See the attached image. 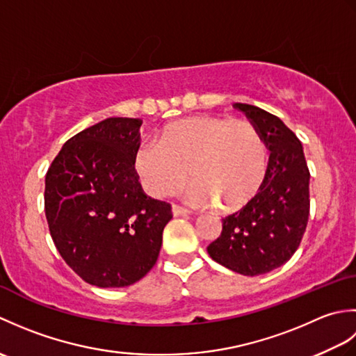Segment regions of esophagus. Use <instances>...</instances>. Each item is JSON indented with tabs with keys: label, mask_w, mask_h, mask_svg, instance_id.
Instances as JSON below:
<instances>
[{
	"label": "esophagus",
	"mask_w": 356,
	"mask_h": 356,
	"mask_svg": "<svg viewBox=\"0 0 356 356\" xmlns=\"http://www.w3.org/2000/svg\"><path fill=\"white\" fill-rule=\"evenodd\" d=\"M171 211H172V216H174V217H179V216H188V214H190V211H188L186 208L179 207V205H172V207H171Z\"/></svg>",
	"instance_id": "esophagus-1"
}]
</instances>
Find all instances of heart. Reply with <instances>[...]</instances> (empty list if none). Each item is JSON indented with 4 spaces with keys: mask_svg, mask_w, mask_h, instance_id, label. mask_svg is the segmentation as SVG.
Here are the masks:
<instances>
[{
    "mask_svg": "<svg viewBox=\"0 0 356 356\" xmlns=\"http://www.w3.org/2000/svg\"><path fill=\"white\" fill-rule=\"evenodd\" d=\"M134 168L143 188L156 195L182 186L191 172L193 199L231 213L251 202L268 171V148L246 120L191 116L163 127L159 142L136 149Z\"/></svg>",
    "mask_w": 356,
    "mask_h": 356,
    "instance_id": "heart-1",
    "label": "heart"
}]
</instances>
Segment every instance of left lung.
<instances>
[{
    "label": "left lung",
    "mask_w": 356,
    "mask_h": 356,
    "mask_svg": "<svg viewBox=\"0 0 356 356\" xmlns=\"http://www.w3.org/2000/svg\"><path fill=\"white\" fill-rule=\"evenodd\" d=\"M260 131L269 163L259 194L222 220V234L208 246L214 261L254 277L277 269L300 246L309 218V168L303 145L283 120L255 105L234 104Z\"/></svg>",
    "instance_id": "left-lung-1"
}]
</instances>
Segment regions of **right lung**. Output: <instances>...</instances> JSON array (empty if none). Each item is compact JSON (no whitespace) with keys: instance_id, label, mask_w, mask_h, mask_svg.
<instances>
[{"instance_id":"1","label":"right lung","mask_w":356,"mask_h":356,"mask_svg":"<svg viewBox=\"0 0 356 356\" xmlns=\"http://www.w3.org/2000/svg\"><path fill=\"white\" fill-rule=\"evenodd\" d=\"M140 119L108 118L64 143L45 174L44 208L64 261L97 287L139 282L154 266L170 203L142 191L134 171Z\"/></svg>"}]
</instances>
